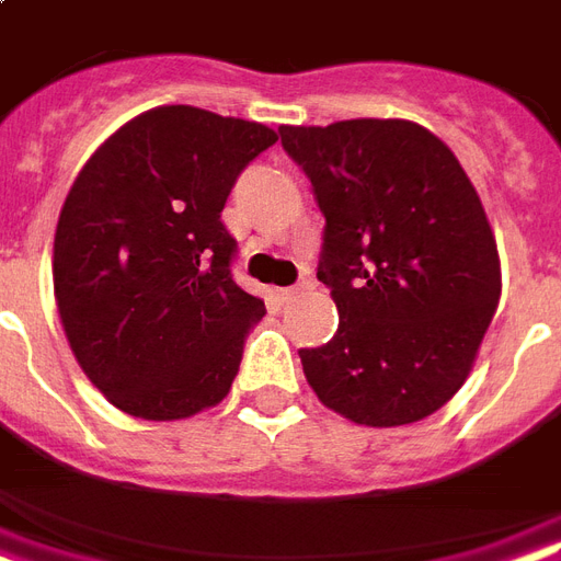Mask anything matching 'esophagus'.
I'll return each instance as SVG.
<instances>
[{"mask_svg":"<svg viewBox=\"0 0 561 561\" xmlns=\"http://www.w3.org/2000/svg\"><path fill=\"white\" fill-rule=\"evenodd\" d=\"M301 289H307V284H296V286H289V289H280L277 296H280V301H293Z\"/></svg>","mask_w":561,"mask_h":561,"instance_id":"34e87169","label":"esophagus"}]
</instances>
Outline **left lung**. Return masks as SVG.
I'll use <instances>...</instances> for the list:
<instances>
[{
    "label": "left lung",
    "instance_id": "obj_1",
    "mask_svg": "<svg viewBox=\"0 0 561 561\" xmlns=\"http://www.w3.org/2000/svg\"><path fill=\"white\" fill-rule=\"evenodd\" d=\"M277 133L325 216L316 277L340 313L334 340L298 352L307 385L357 425L435 414L470 376L503 286L470 176L411 121Z\"/></svg>",
    "mask_w": 561,
    "mask_h": 561
}]
</instances>
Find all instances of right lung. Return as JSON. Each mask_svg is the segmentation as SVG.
I'll list each match as a JSON object with an SVG mask.
<instances>
[{"mask_svg": "<svg viewBox=\"0 0 561 561\" xmlns=\"http://www.w3.org/2000/svg\"><path fill=\"white\" fill-rule=\"evenodd\" d=\"M275 129L159 105L108 136L70 185L53 286L67 343L126 414L185 420L233 385L263 298L236 284L221 209Z\"/></svg>", "mask_w": 561, "mask_h": 561, "instance_id": "add662e5", "label": "right lung"}]
</instances>
